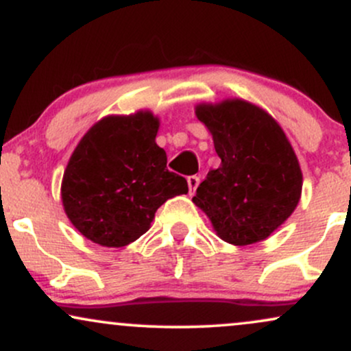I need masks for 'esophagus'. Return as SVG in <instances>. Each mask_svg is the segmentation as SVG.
Listing matches in <instances>:
<instances>
[{"label": "esophagus", "mask_w": 351, "mask_h": 351, "mask_svg": "<svg viewBox=\"0 0 351 351\" xmlns=\"http://www.w3.org/2000/svg\"><path fill=\"white\" fill-rule=\"evenodd\" d=\"M198 184H199V176H196V175H193V176H188V188H189V193H195V189L198 188Z\"/></svg>", "instance_id": "obj_1"}]
</instances>
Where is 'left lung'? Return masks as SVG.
Returning <instances> with one entry per match:
<instances>
[{"mask_svg": "<svg viewBox=\"0 0 351 351\" xmlns=\"http://www.w3.org/2000/svg\"><path fill=\"white\" fill-rule=\"evenodd\" d=\"M196 115L213 134L221 165L208 171L193 203L226 243H259L299 203L302 171L295 153L276 120L244 100L199 106Z\"/></svg>", "mask_w": 351, "mask_h": 351, "instance_id": "obj_1", "label": "left lung"}]
</instances>
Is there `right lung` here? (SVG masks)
Wrapping results in <instances>:
<instances>
[{
    "label": "right lung",
    "mask_w": 351,
    "mask_h": 351,
    "mask_svg": "<svg viewBox=\"0 0 351 351\" xmlns=\"http://www.w3.org/2000/svg\"><path fill=\"white\" fill-rule=\"evenodd\" d=\"M156 132L158 120L150 112L107 117L72 153L62 204L71 223L92 243L106 247L134 243L165 201L188 193L186 180L167 168Z\"/></svg>",
    "instance_id": "1"
}]
</instances>
